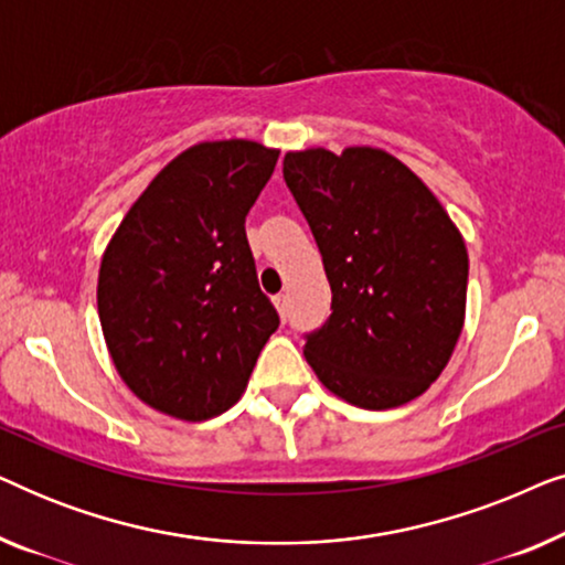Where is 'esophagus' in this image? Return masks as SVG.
<instances>
[{"label": "esophagus", "instance_id": "34e87169", "mask_svg": "<svg viewBox=\"0 0 565 565\" xmlns=\"http://www.w3.org/2000/svg\"><path fill=\"white\" fill-rule=\"evenodd\" d=\"M273 303L277 308V313H280L285 319V313H288V296H285V292H277V296L273 298Z\"/></svg>", "mask_w": 565, "mask_h": 565}]
</instances>
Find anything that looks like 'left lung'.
<instances>
[{
    "mask_svg": "<svg viewBox=\"0 0 565 565\" xmlns=\"http://www.w3.org/2000/svg\"><path fill=\"white\" fill-rule=\"evenodd\" d=\"M282 177L319 246L331 316L303 354L360 408L419 398L466 323L468 249L443 203L404 161L373 146L288 151Z\"/></svg>",
    "mask_w": 565,
    "mask_h": 565,
    "instance_id": "obj_1",
    "label": "left lung"
}]
</instances>
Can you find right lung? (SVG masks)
I'll return each mask as SVG.
<instances>
[{"mask_svg":"<svg viewBox=\"0 0 565 565\" xmlns=\"http://www.w3.org/2000/svg\"><path fill=\"white\" fill-rule=\"evenodd\" d=\"M277 157L246 138L190 146L105 246L97 311L107 352L134 396L161 414L205 422L234 406L280 323L244 228Z\"/></svg>","mask_w":565,"mask_h":565,"instance_id":"obj_1","label":"right lung"}]
</instances>
